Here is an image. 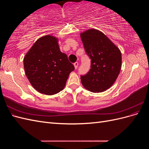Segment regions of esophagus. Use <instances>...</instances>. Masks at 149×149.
<instances>
[{
	"mask_svg": "<svg viewBox=\"0 0 149 149\" xmlns=\"http://www.w3.org/2000/svg\"><path fill=\"white\" fill-rule=\"evenodd\" d=\"M74 66L75 69L77 68L78 66V62H75L74 63Z\"/></svg>",
	"mask_w": 149,
	"mask_h": 149,
	"instance_id": "obj_1",
	"label": "esophagus"
}]
</instances>
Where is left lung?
I'll list each match as a JSON object with an SVG mask.
<instances>
[{
  "mask_svg": "<svg viewBox=\"0 0 149 149\" xmlns=\"http://www.w3.org/2000/svg\"><path fill=\"white\" fill-rule=\"evenodd\" d=\"M87 55L91 60V69L81 81L93 93H101L111 88L118 78L122 65L119 48L102 31L89 29L80 33Z\"/></svg>",
  "mask_w": 149,
  "mask_h": 149,
  "instance_id": "1",
  "label": "left lung"
}]
</instances>
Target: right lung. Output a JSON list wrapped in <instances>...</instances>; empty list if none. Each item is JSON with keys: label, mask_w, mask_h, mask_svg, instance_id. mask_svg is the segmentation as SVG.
Here are the masks:
<instances>
[{"label": "right lung", "mask_w": 149, "mask_h": 149, "mask_svg": "<svg viewBox=\"0 0 149 149\" xmlns=\"http://www.w3.org/2000/svg\"><path fill=\"white\" fill-rule=\"evenodd\" d=\"M24 66L31 86L46 95L62 91L70 73L74 70L67 55L60 51L58 39L50 35L35 42L24 56Z\"/></svg>", "instance_id": "1"}]
</instances>
